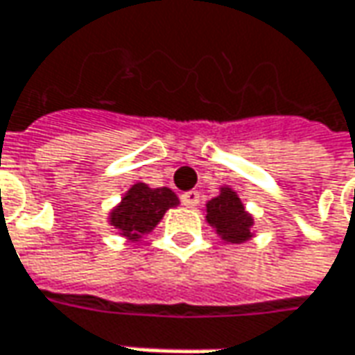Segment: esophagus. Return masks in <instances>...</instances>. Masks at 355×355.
<instances>
[{
	"label": "esophagus",
	"mask_w": 355,
	"mask_h": 355,
	"mask_svg": "<svg viewBox=\"0 0 355 355\" xmlns=\"http://www.w3.org/2000/svg\"><path fill=\"white\" fill-rule=\"evenodd\" d=\"M182 203L185 207L197 205V203H199V191L191 189V191H185V193H182Z\"/></svg>",
	"instance_id": "1"
}]
</instances>
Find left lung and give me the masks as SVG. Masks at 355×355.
<instances>
[{"label": "left lung", "instance_id": "1", "mask_svg": "<svg viewBox=\"0 0 355 355\" xmlns=\"http://www.w3.org/2000/svg\"><path fill=\"white\" fill-rule=\"evenodd\" d=\"M207 223L215 227L227 242L240 244L252 236L250 227L254 218L244 211L239 195L228 187H223L220 195L207 203Z\"/></svg>", "mask_w": 355, "mask_h": 355}]
</instances>
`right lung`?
I'll list each match as a JSON object with an SVG mask.
<instances>
[{
    "instance_id": "add662e5",
    "label": "right lung",
    "mask_w": 355,
    "mask_h": 355,
    "mask_svg": "<svg viewBox=\"0 0 355 355\" xmlns=\"http://www.w3.org/2000/svg\"><path fill=\"white\" fill-rule=\"evenodd\" d=\"M178 203L175 193L168 187L150 189L144 183H137L111 213V225L130 240H137L156 227L164 213Z\"/></svg>"
}]
</instances>
